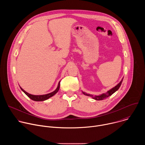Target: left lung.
Instances as JSON below:
<instances>
[{"label": "left lung", "instance_id": "obj_1", "mask_svg": "<svg viewBox=\"0 0 145 145\" xmlns=\"http://www.w3.org/2000/svg\"><path fill=\"white\" fill-rule=\"evenodd\" d=\"M122 81H123V79L121 80V81L119 82V83L117 86H116L115 87H114V88H112L111 89H110V90H109L108 91H107V92H106V93H103L102 95H99V96H95V97H92V98L94 99H95V100H101L106 99L107 97H108V96L112 95L114 92H115L119 88V87H120V86H121ZM82 93H83L85 95H87V96H92V95H89V94H87V93H85V92H82Z\"/></svg>", "mask_w": 145, "mask_h": 145}]
</instances>
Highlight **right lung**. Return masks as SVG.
<instances>
[{"instance_id": "1", "label": "right lung", "mask_w": 145, "mask_h": 145, "mask_svg": "<svg viewBox=\"0 0 145 145\" xmlns=\"http://www.w3.org/2000/svg\"><path fill=\"white\" fill-rule=\"evenodd\" d=\"M59 87H60V82H58V87L57 88V89L53 91V92H51L50 93H48V94H46V95H31L27 92H26L25 91H24L21 87H20V89H22V91L29 97L30 98L31 100H34V101H44V100H46L47 99H48L49 98H50V97L53 96V95H54L59 90Z\"/></svg>"}]
</instances>
